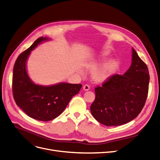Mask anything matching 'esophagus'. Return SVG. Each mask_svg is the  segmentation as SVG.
<instances>
[{
  "label": "esophagus",
  "instance_id": "esophagus-1",
  "mask_svg": "<svg viewBox=\"0 0 160 160\" xmlns=\"http://www.w3.org/2000/svg\"><path fill=\"white\" fill-rule=\"evenodd\" d=\"M90 88L88 84H86L84 86V87H83V89H84V91H88V90H89Z\"/></svg>",
  "mask_w": 160,
  "mask_h": 160
}]
</instances>
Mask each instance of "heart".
Returning a JSON list of instances; mask_svg holds the SVG:
<instances>
[{
  "label": "heart",
  "instance_id": "heart-1",
  "mask_svg": "<svg viewBox=\"0 0 160 160\" xmlns=\"http://www.w3.org/2000/svg\"><path fill=\"white\" fill-rule=\"evenodd\" d=\"M118 65L114 61H110L107 63L104 68L99 72H97L95 74V77L98 80H102L105 79L109 76L110 73L114 72L117 68Z\"/></svg>",
  "mask_w": 160,
  "mask_h": 160
}]
</instances>
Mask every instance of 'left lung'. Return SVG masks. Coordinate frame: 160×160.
Wrapping results in <instances>:
<instances>
[{
	"instance_id": "obj_1",
	"label": "left lung",
	"mask_w": 160,
	"mask_h": 160,
	"mask_svg": "<svg viewBox=\"0 0 160 160\" xmlns=\"http://www.w3.org/2000/svg\"><path fill=\"white\" fill-rule=\"evenodd\" d=\"M150 76L147 65L132 50V63L123 75L114 74L95 88L90 107L95 119L106 126H117L133 120L147 101Z\"/></svg>"
}]
</instances>
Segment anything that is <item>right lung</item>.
Here are the masks:
<instances>
[{"label":"right lung","instance_id":"right-lung-1","mask_svg":"<svg viewBox=\"0 0 160 160\" xmlns=\"http://www.w3.org/2000/svg\"><path fill=\"white\" fill-rule=\"evenodd\" d=\"M47 40L46 37L38 38L19 55L13 66L12 76V93L16 105L27 116L43 122L59 116L82 86L68 83L43 86L31 80L26 71L27 59L34 48Z\"/></svg>","mask_w":160,"mask_h":160}]
</instances>
